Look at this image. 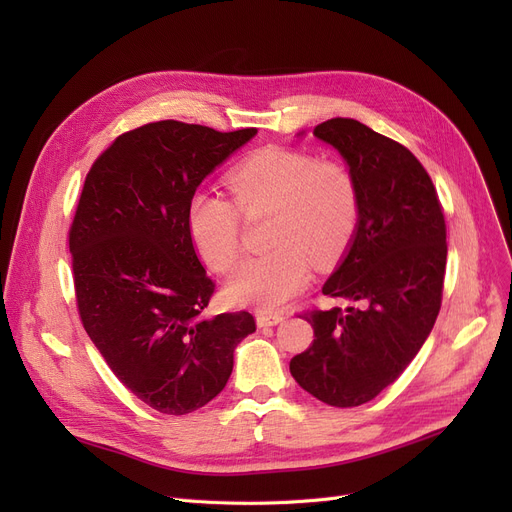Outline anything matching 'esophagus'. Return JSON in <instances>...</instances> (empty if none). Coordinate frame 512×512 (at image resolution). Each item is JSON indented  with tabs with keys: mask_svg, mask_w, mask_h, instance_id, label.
Returning <instances> with one entry per match:
<instances>
[{
	"mask_svg": "<svg viewBox=\"0 0 512 512\" xmlns=\"http://www.w3.org/2000/svg\"><path fill=\"white\" fill-rule=\"evenodd\" d=\"M255 319L259 328H267V326H278L284 317L280 313H257Z\"/></svg>",
	"mask_w": 512,
	"mask_h": 512,
	"instance_id": "esophagus-1",
	"label": "esophagus"
}]
</instances>
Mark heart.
Segmentation results:
<instances>
[{"label":"heart","mask_w":512,"mask_h":512,"mask_svg":"<svg viewBox=\"0 0 512 512\" xmlns=\"http://www.w3.org/2000/svg\"><path fill=\"white\" fill-rule=\"evenodd\" d=\"M234 201L197 191L186 209V226L199 255L228 272L240 255V213H272L270 253L242 263L226 292L232 303L272 311L311 280V261L332 265L353 238L359 191L353 174L338 161L305 151L270 147L242 161L228 176Z\"/></svg>","instance_id":"heart-1"}]
</instances>
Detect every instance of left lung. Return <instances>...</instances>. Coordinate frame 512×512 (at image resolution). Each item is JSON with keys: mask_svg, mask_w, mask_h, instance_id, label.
<instances>
[{"mask_svg": "<svg viewBox=\"0 0 512 512\" xmlns=\"http://www.w3.org/2000/svg\"><path fill=\"white\" fill-rule=\"evenodd\" d=\"M313 137L340 153L357 182V228L321 288L357 307L305 313L315 338L290 373L317 400L346 409L388 388L432 332L446 224L432 178L407 147L353 118L321 122Z\"/></svg>", "mask_w": 512, "mask_h": 512, "instance_id": "left-lung-1", "label": "left lung"}]
</instances>
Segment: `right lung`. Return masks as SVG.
Here are the masks:
<instances>
[{
	"label": "right lung",
	"mask_w": 512,
	"mask_h": 512,
	"mask_svg": "<svg viewBox=\"0 0 512 512\" xmlns=\"http://www.w3.org/2000/svg\"><path fill=\"white\" fill-rule=\"evenodd\" d=\"M255 134L145 124L101 153L80 193L70 228L80 319L116 378L159 413L205 407L255 332L247 311L205 315L213 282L186 226L199 184Z\"/></svg>",
	"instance_id": "obj_1"
}]
</instances>
